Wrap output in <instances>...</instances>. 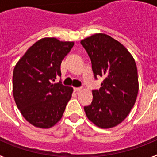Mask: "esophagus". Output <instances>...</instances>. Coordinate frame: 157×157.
Instances as JSON below:
<instances>
[{
	"label": "esophagus",
	"instance_id": "34e87169",
	"mask_svg": "<svg viewBox=\"0 0 157 157\" xmlns=\"http://www.w3.org/2000/svg\"><path fill=\"white\" fill-rule=\"evenodd\" d=\"M74 90L76 92H78V91H81L82 90V87H75V88H74Z\"/></svg>",
	"mask_w": 157,
	"mask_h": 157
}]
</instances>
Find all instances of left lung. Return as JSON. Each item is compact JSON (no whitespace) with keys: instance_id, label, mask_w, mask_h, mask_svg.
<instances>
[{"instance_id":"left-lung-1","label":"left lung","mask_w":157,"mask_h":157,"mask_svg":"<svg viewBox=\"0 0 157 157\" xmlns=\"http://www.w3.org/2000/svg\"><path fill=\"white\" fill-rule=\"evenodd\" d=\"M91 59L94 78L104 77L99 90H93V101L84 107L87 118L97 127L112 128L125 120L138 93L137 66L121 43L105 34L81 41Z\"/></svg>"}]
</instances>
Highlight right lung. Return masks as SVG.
Masks as SVG:
<instances>
[{
    "instance_id": "right-lung-1",
    "label": "right lung",
    "mask_w": 157,
    "mask_h": 157,
    "mask_svg": "<svg viewBox=\"0 0 157 157\" xmlns=\"http://www.w3.org/2000/svg\"><path fill=\"white\" fill-rule=\"evenodd\" d=\"M74 45L45 37L35 42L19 59L13 71L12 91L18 109L30 124L50 128L62 118L73 88L59 81L60 64Z\"/></svg>"
}]
</instances>
